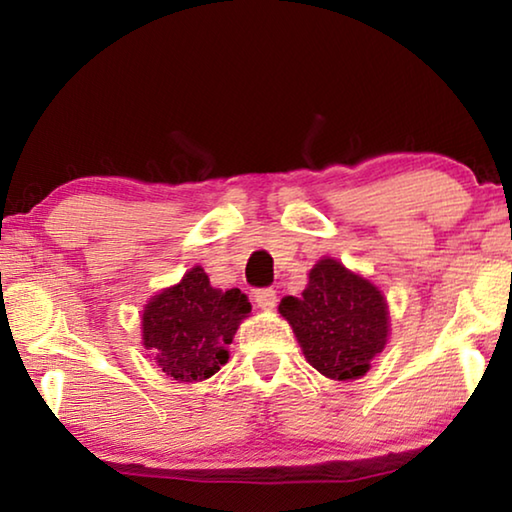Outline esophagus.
I'll use <instances>...</instances> for the list:
<instances>
[{
    "label": "esophagus",
    "instance_id": "34e87169",
    "mask_svg": "<svg viewBox=\"0 0 512 512\" xmlns=\"http://www.w3.org/2000/svg\"><path fill=\"white\" fill-rule=\"evenodd\" d=\"M255 303L259 310H273L275 303H278V294L273 289H259L255 291Z\"/></svg>",
    "mask_w": 512,
    "mask_h": 512
}]
</instances>
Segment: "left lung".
Returning a JSON list of instances; mask_svg holds the SVG:
<instances>
[{
  "mask_svg": "<svg viewBox=\"0 0 512 512\" xmlns=\"http://www.w3.org/2000/svg\"><path fill=\"white\" fill-rule=\"evenodd\" d=\"M278 312L305 360L330 380L362 378L389 339L385 294L335 257H321L303 294L282 298Z\"/></svg>",
  "mask_w": 512,
  "mask_h": 512,
  "instance_id": "obj_1",
  "label": "left lung"
}]
</instances>
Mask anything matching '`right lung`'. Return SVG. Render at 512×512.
<instances>
[{
	"label": "right lung",
	"mask_w": 512,
	"mask_h": 512,
	"mask_svg": "<svg viewBox=\"0 0 512 512\" xmlns=\"http://www.w3.org/2000/svg\"><path fill=\"white\" fill-rule=\"evenodd\" d=\"M250 303L239 289H216L202 266L173 287L161 289L141 312V344L148 358L177 383H200L230 360Z\"/></svg>",
	"instance_id": "1"
}]
</instances>
